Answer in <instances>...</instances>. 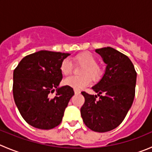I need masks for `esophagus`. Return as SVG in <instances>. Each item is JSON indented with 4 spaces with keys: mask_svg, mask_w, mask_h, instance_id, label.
I'll list each match as a JSON object with an SVG mask.
<instances>
[{
    "mask_svg": "<svg viewBox=\"0 0 152 152\" xmlns=\"http://www.w3.org/2000/svg\"><path fill=\"white\" fill-rule=\"evenodd\" d=\"M74 93H75V94H79L81 92H80V91H78V90L75 89L74 90Z\"/></svg>",
    "mask_w": 152,
    "mask_h": 152,
    "instance_id": "34e87169",
    "label": "esophagus"
}]
</instances>
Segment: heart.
Segmentation results:
<instances>
[{"instance_id":"obj_1","label":"heart","mask_w":152,"mask_h":152,"mask_svg":"<svg viewBox=\"0 0 152 152\" xmlns=\"http://www.w3.org/2000/svg\"><path fill=\"white\" fill-rule=\"evenodd\" d=\"M75 62L83 66L80 71L82 76H69L64 80V84L67 86L76 90H81L88 86L92 80H97L101 74V70L97 66L98 61L93 54L85 52L79 54L75 58ZM60 71L64 76H68L72 71V63L67 58L63 60L60 65Z\"/></svg>"}]
</instances>
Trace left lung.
Instances as JSON below:
<instances>
[{"label":"left lung","instance_id":"left-lung-1","mask_svg":"<svg viewBox=\"0 0 152 152\" xmlns=\"http://www.w3.org/2000/svg\"><path fill=\"white\" fill-rule=\"evenodd\" d=\"M95 51L106 64L102 77L92 87L99 99L96 100V95L82 92L85 102L81 107V116L90 129L107 132L121 124L132 107L137 73L129 57L117 50L107 47Z\"/></svg>","mask_w":152,"mask_h":152}]
</instances>
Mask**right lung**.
Segmentation results:
<instances>
[{
  "mask_svg": "<svg viewBox=\"0 0 152 152\" xmlns=\"http://www.w3.org/2000/svg\"><path fill=\"white\" fill-rule=\"evenodd\" d=\"M70 54L40 50L22 58L13 72V97L25 121L39 129H52L61 123L74 91L59 87L60 65ZM56 90L55 96L51 94Z\"/></svg>",
  "mask_w": 152,
  "mask_h": 152,
  "instance_id": "1",
  "label": "right lung"
}]
</instances>
